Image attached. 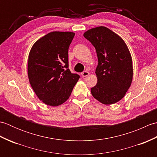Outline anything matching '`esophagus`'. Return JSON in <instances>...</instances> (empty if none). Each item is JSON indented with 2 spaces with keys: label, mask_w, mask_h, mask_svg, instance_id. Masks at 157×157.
<instances>
[{
  "label": "esophagus",
  "mask_w": 157,
  "mask_h": 157,
  "mask_svg": "<svg viewBox=\"0 0 157 157\" xmlns=\"http://www.w3.org/2000/svg\"><path fill=\"white\" fill-rule=\"evenodd\" d=\"M89 74H90V73L88 71H84L81 73V75L82 77H86V76H88Z\"/></svg>",
  "instance_id": "34e87169"
}]
</instances>
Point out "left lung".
Masks as SVG:
<instances>
[{
  "label": "left lung",
  "instance_id": "1",
  "mask_svg": "<svg viewBox=\"0 0 157 157\" xmlns=\"http://www.w3.org/2000/svg\"><path fill=\"white\" fill-rule=\"evenodd\" d=\"M84 37L94 46L98 63L96 69L97 84L91 88L93 97L104 105L121 100L131 86L132 59L119 35L104 26L86 31Z\"/></svg>",
  "mask_w": 157,
  "mask_h": 157
}]
</instances>
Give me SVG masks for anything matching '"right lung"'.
I'll list each match as a JSON object with an SVG mask.
<instances>
[{"mask_svg":"<svg viewBox=\"0 0 157 157\" xmlns=\"http://www.w3.org/2000/svg\"><path fill=\"white\" fill-rule=\"evenodd\" d=\"M74 36L70 32H50L38 40L29 53V84L46 105L56 106L65 102L79 78L68 69V50Z\"/></svg>","mask_w":157,"mask_h":157,"instance_id":"right-lung-1","label":"right lung"}]
</instances>
